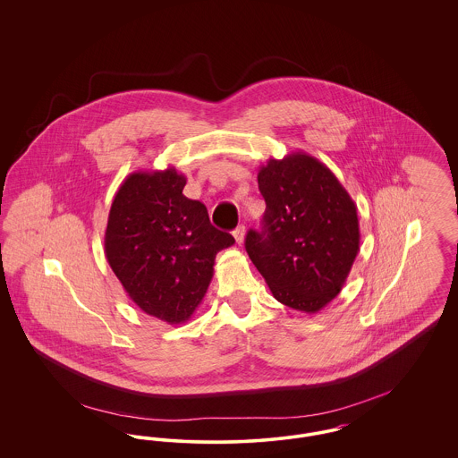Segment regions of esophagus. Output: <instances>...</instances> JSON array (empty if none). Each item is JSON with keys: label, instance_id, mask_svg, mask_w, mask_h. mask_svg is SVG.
<instances>
[{"label": "esophagus", "instance_id": "1", "mask_svg": "<svg viewBox=\"0 0 458 458\" xmlns=\"http://www.w3.org/2000/svg\"><path fill=\"white\" fill-rule=\"evenodd\" d=\"M233 237L237 240V243H242L243 239H245V226H237L235 230H233Z\"/></svg>", "mask_w": 458, "mask_h": 458}]
</instances>
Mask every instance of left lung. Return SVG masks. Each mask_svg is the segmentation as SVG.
Returning <instances> with one entry per match:
<instances>
[{
	"label": "left lung",
	"instance_id": "left-lung-1",
	"mask_svg": "<svg viewBox=\"0 0 458 458\" xmlns=\"http://www.w3.org/2000/svg\"><path fill=\"white\" fill-rule=\"evenodd\" d=\"M258 183L266 211L245 250L278 302L314 314L342 292L359 254L357 206L327 165L305 153L269 159Z\"/></svg>",
	"mask_w": 458,
	"mask_h": 458
}]
</instances>
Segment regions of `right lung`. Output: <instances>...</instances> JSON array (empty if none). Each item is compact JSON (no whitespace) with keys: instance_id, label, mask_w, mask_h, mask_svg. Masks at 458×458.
Here are the masks:
<instances>
[{"instance_id":"1","label":"right lung","mask_w":458,"mask_h":458,"mask_svg":"<svg viewBox=\"0 0 458 458\" xmlns=\"http://www.w3.org/2000/svg\"><path fill=\"white\" fill-rule=\"evenodd\" d=\"M185 183L174 168L129 174L105 232L106 259L131 302L168 325L194 314L216 254L235 243L211 225L202 202L182 194Z\"/></svg>"}]
</instances>
